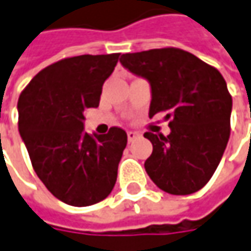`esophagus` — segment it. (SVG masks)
<instances>
[{
	"label": "esophagus",
	"instance_id": "obj_1",
	"mask_svg": "<svg viewBox=\"0 0 251 251\" xmlns=\"http://www.w3.org/2000/svg\"><path fill=\"white\" fill-rule=\"evenodd\" d=\"M137 137H139V133H137V132H133V130H129V132H127V139H129V142H133Z\"/></svg>",
	"mask_w": 251,
	"mask_h": 251
}]
</instances>
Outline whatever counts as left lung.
Here are the masks:
<instances>
[{"instance_id":"1","label":"left lung","mask_w":251,"mask_h":251,"mask_svg":"<svg viewBox=\"0 0 251 251\" xmlns=\"http://www.w3.org/2000/svg\"><path fill=\"white\" fill-rule=\"evenodd\" d=\"M121 64L149 81V116L166 112L170 135L146 132L153 145L145 169L173 195L200 191L211 180L230 136L232 97L215 67L176 48L121 56Z\"/></svg>"}]
</instances>
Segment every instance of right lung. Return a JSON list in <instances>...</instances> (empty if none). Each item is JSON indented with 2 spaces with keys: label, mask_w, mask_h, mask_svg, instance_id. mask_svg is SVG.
<instances>
[{
  "label": "right lung",
  "mask_w": 251,
  "mask_h": 251,
  "mask_svg": "<svg viewBox=\"0 0 251 251\" xmlns=\"http://www.w3.org/2000/svg\"><path fill=\"white\" fill-rule=\"evenodd\" d=\"M119 54H82L50 64L18 100L19 135L33 170L67 205H94L114 190L127 135L115 126L106 135H88L84 111L100 105Z\"/></svg>",
  "instance_id": "1"
}]
</instances>
